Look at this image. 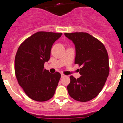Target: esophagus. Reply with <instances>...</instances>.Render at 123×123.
Wrapping results in <instances>:
<instances>
[{
    "label": "esophagus",
    "mask_w": 123,
    "mask_h": 123,
    "mask_svg": "<svg viewBox=\"0 0 123 123\" xmlns=\"http://www.w3.org/2000/svg\"><path fill=\"white\" fill-rule=\"evenodd\" d=\"M66 77V76H65L64 74H61V77Z\"/></svg>",
    "instance_id": "34e87169"
}]
</instances>
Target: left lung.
<instances>
[{
    "mask_svg": "<svg viewBox=\"0 0 123 123\" xmlns=\"http://www.w3.org/2000/svg\"><path fill=\"white\" fill-rule=\"evenodd\" d=\"M76 47L75 64L82 68L81 77L70 76L67 86L70 96L77 101L92 100L101 91L109 73V57L106 47L98 39L86 32L65 33Z\"/></svg>",
    "mask_w": 123,
    "mask_h": 123,
    "instance_id": "left-lung-1",
    "label": "left lung"
}]
</instances>
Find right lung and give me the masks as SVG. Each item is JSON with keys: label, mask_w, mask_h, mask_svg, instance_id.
<instances>
[{"label": "right lung", "mask_w": 123, "mask_h": 123, "mask_svg": "<svg viewBox=\"0 0 123 123\" xmlns=\"http://www.w3.org/2000/svg\"><path fill=\"white\" fill-rule=\"evenodd\" d=\"M62 33L37 32L20 45L15 57V74L18 84L29 98L36 101L53 97L61 78L58 72L52 74L44 69L50 57L54 42Z\"/></svg>", "instance_id": "add662e5"}]
</instances>
